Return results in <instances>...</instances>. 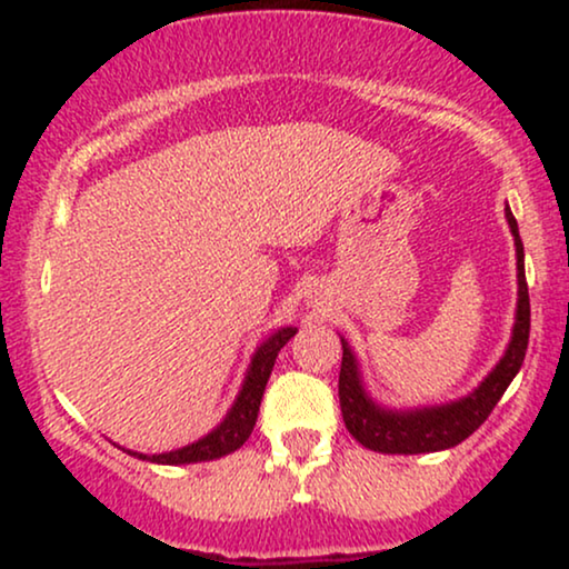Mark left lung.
I'll return each mask as SVG.
<instances>
[{
	"mask_svg": "<svg viewBox=\"0 0 569 569\" xmlns=\"http://www.w3.org/2000/svg\"><path fill=\"white\" fill-rule=\"evenodd\" d=\"M506 221L511 227L516 246V318L508 348L495 369L481 380L468 396L455 398L447 403H433V407H411V409H390L377 403L363 385L361 367L348 339H342V369H339V407H342L345 428L350 430L352 439L371 452L382 455H422L452 449L466 441L481 422L487 420L489 411L506 393V388L519 375L525 363L527 342H530V293H527L525 278V246L519 238V224H516L511 208L506 206Z\"/></svg>",
	"mask_w": 569,
	"mask_h": 569,
	"instance_id": "left-lung-1",
	"label": "left lung"
}]
</instances>
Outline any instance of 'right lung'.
Returning <instances> with one entry per match:
<instances>
[{
	"instance_id": "add662e5",
	"label": "right lung",
	"mask_w": 569,
	"mask_h": 569,
	"mask_svg": "<svg viewBox=\"0 0 569 569\" xmlns=\"http://www.w3.org/2000/svg\"><path fill=\"white\" fill-rule=\"evenodd\" d=\"M293 335H297L293 326H280L278 331H272V335L259 345L257 352L251 356L243 385H240L232 407L227 409L224 420H221L211 433H206L202 439L187 443V447L181 449H171V452L143 455V452H133V449H126V452L139 457V460L158 462V466H189V462L219 460V457L230 455L234 449L243 447L248 436H251L253 426H257L259 403H262L267 380H270L272 367H276L278 352Z\"/></svg>"
}]
</instances>
